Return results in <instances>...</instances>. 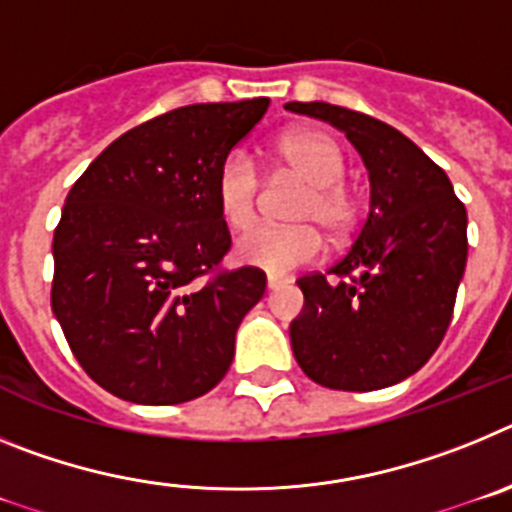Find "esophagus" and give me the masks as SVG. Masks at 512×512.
Wrapping results in <instances>:
<instances>
[{
	"label": "esophagus",
	"instance_id": "34e87169",
	"mask_svg": "<svg viewBox=\"0 0 512 512\" xmlns=\"http://www.w3.org/2000/svg\"><path fill=\"white\" fill-rule=\"evenodd\" d=\"M282 284H287V279H282V277H266V289H277V287H282Z\"/></svg>",
	"mask_w": 512,
	"mask_h": 512
}]
</instances>
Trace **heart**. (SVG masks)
<instances>
[{
    "label": "heart",
    "mask_w": 512,
    "mask_h": 512,
    "mask_svg": "<svg viewBox=\"0 0 512 512\" xmlns=\"http://www.w3.org/2000/svg\"><path fill=\"white\" fill-rule=\"evenodd\" d=\"M277 156L289 174L300 176L307 184L295 207V220L300 225L259 223L238 238L235 256L253 269L269 274L287 271L315 261L323 253V235L318 224L330 238H346L356 225L359 207L354 194L341 184L346 174V161L336 140L320 130H295L287 133L277 146ZM261 192V174L246 151H230L217 166L215 202L225 225L243 230L256 215Z\"/></svg>",
    "instance_id": "heart-1"
}]
</instances>
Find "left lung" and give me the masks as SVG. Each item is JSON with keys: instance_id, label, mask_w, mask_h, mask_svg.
I'll return each instance as SVG.
<instances>
[{"instance_id": "1", "label": "left lung", "mask_w": 512, "mask_h": 512, "mask_svg": "<svg viewBox=\"0 0 512 512\" xmlns=\"http://www.w3.org/2000/svg\"><path fill=\"white\" fill-rule=\"evenodd\" d=\"M284 107L343 130L372 184L346 256L297 279L305 307L289 325L292 351L323 387L382 390L418 372L446 336L467 266V210L446 171L387 122L328 102Z\"/></svg>"}]
</instances>
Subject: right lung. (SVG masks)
Segmentation results:
<instances>
[{
	"label": "right lung",
	"instance_id": "obj_1",
	"mask_svg": "<svg viewBox=\"0 0 512 512\" xmlns=\"http://www.w3.org/2000/svg\"><path fill=\"white\" fill-rule=\"evenodd\" d=\"M266 110L259 97L158 115L71 187L53 235L51 307L84 372L120 400L187 402L230 369L266 274L217 269L230 233L215 174Z\"/></svg>",
	"mask_w": 512,
	"mask_h": 512
}]
</instances>
